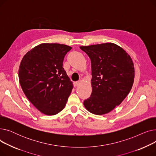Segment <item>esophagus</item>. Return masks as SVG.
Wrapping results in <instances>:
<instances>
[{"instance_id":"34e87169","label":"esophagus","mask_w":156,"mask_h":156,"mask_svg":"<svg viewBox=\"0 0 156 156\" xmlns=\"http://www.w3.org/2000/svg\"><path fill=\"white\" fill-rule=\"evenodd\" d=\"M80 83V81H75V82H74V86L75 87H76V86H78V85H79V84Z\"/></svg>"}]
</instances>
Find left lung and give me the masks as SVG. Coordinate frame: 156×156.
<instances>
[{
    "mask_svg": "<svg viewBox=\"0 0 156 156\" xmlns=\"http://www.w3.org/2000/svg\"><path fill=\"white\" fill-rule=\"evenodd\" d=\"M91 60L92 92L83 102L90 112L102 115L111 112L132 88L135 69L129 55L113 43L81 46Z\"/></svg>",
    "mask_w": 156,
    "mask_h": 156,
    "instance_id": "obj_1",
    "label": "left lung"
}]
</instances>
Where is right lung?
Masks as SVG:
<instances>
[{
	"label": "right lung",
	"mask_w": 156,
	"mask_h": 156,
	"mask_svg": "<svg viewBox=\"0 0 156 156\" xmlns=\"http://www.w3.org/2000/svg\"><path fill=\"white\" fill-rule=\"evenodd\" d=\"M71 47L41 44L24 55L19 68V80L24 94L42 113L55 115L65 107L73 88L62 67Z\"/></svg>",
	"instance_id": "add662e5"
}]
</instances>
